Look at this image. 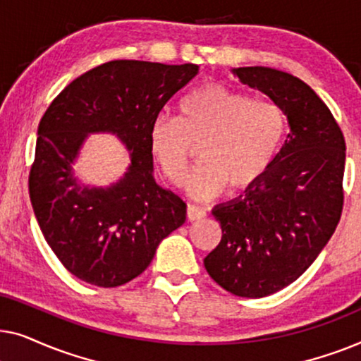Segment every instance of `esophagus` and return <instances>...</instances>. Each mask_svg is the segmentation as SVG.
Here are the masks:
<instances>
[{
  "label": "esophagus",
  "mask_w": 361,
  "mask_h": 361,
  "mask_svg": "<svg viewBox=\"0 0 361 361\" xmlns=\"http://www.w3.org/2000/svg\"><path fill=\"white\" fill-rule=\"evenodd\" d=\"M207 212L204 209H200V207L197 205H189L187 207V219L190 221H199L202 219H205Z\"/></svg>",
  "instance_id": "obj_1"
}]
</instances>
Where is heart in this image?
Returning a JSON list of instances; mask_svg holds the SVG:
<instances>
[{"instance_id": "heart-1", "label": "heart", "mask_w": 361, "mask_h": 361, "mask_svg": "<svg viewBox=\"0 0 361 361\" xmlns=\"http://www.w3.org/2000/svg\"><path fill=\"white\" fill-rule=\"evenodd\" d=\"M284 130V113L274 102L205 83L179 102L177 120L152 121L149 149L167 180L179 185L192 146L199 145L200 162L185 189L197 200H209L228 184L240 190L258 182L273 164Z\"/></svg>"}]
</instances>
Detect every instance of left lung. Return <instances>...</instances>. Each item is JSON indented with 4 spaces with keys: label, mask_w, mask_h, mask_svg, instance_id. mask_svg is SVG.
Instances as JSON below:
<instances>
[{
    "label": "left lung",
    "mask_w": 361,
    "mask_h": 361,
    "mask_svg": "<svg viewBox=\"0 0 361 361\" xmlns=\"http://www.w3.org/2000/svg\"><path fill=\"white\" fill-rule=\"evenodd\" d=\"M231 73L271 98L289 135L268 172L245 195L216 205L221 240L207 273L240 298H264L294 283L329 243L342 215L345 140L320 97L300 78L271 67Z\"/></svg>",
    "instance_id": "left-lung-1"
}]
</instances>
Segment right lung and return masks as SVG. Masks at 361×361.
<instances>
[{"instance_id":"obj_1","label":"right lung","mask_w":361,"mask_h":361,"mask_svg":"<svg viewBox=\"0 0 361 361\" xmlns=\"http://www.w3.org/2000/svg\"><path fill=\"white\" fill-rule=\"evenodd\" d=\"M197 73L195 63L111 61L68 83L44 113L29 195L47 245L78 279L98 288L130 283L185 221L184 200L152 176L149 128ZM93 132H111L130 151L127 172L106 188L73 174Z\"/></svg>"}]
</instances>
